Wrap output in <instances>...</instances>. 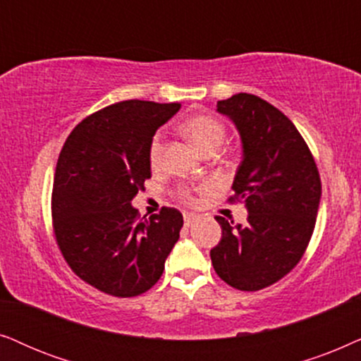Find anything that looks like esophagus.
<instances>
[{"label": "esophagus", "instance_id": "34e87169", "mask_svg": "<svg viewBox=\"0 0 361 361\" xmlns=\"http://www.w3.org/2000/svg\"><path fill=\"white\" fill-rule=\"evenodd\" d=\"M183 219H185V226H186V228H190V226L193 224V223H196V221H198L200 218H198V216H196V214H193V213H185Z\"/></svg>", "mask_w": 361, "mask_h": 361}]
</instances>
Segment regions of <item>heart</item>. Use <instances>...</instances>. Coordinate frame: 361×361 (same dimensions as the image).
Returning a JSON list of instances; mask_svg holds the SVG:
<instances>
[{
	"instance_id": "obj_1",
	"label": "heart",
	"mask_w": 361,
	"mask_h": 361,
	"mask_svg": "<svg viewBox=\"0 0 361 361\" xmlns=\"http://www.w3.org/2000/svg\"><path fill=\"white\" fill-rule=\"evenodd\" d=\"M181 130H183L185 135L188 137L203 153L214 152L216 148L223 143L226 135L224 125L221 123L218 118L211 117V115H193V117L185 120L183 125H181ZM161 155L163 138L160 133H157V135L152 138L150 148H148V158H150L152 166L160 165ZM181 196L188 201L191 200L188 191H183Z\"/></svg>"
}]
</instances>
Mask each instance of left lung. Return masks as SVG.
Listing matches in <instances>:
<instances>
[{
	"mask_svg": "<svg viewBox=\"0 0 361 361\" xmlns=\"http://www.w3.org/2000/svg\"><path fill=\"white\" fill-rule=\"evenodd\" d=\"M216 110L241 137L243 160L231 188L246 206L247 223L216 216L223 234L211 262L234 289L261 290L304 256L322 198L319 170L295 125L264 99L234 94Z\"/></svg>",
	"mask_w": 361,
	"mask_h": 361,
	"instance_id": "obj_1",
	"label": "left lung"
}]
</instances>
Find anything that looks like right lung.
<instances>
[{
	"label": "right lung",
	"instance_id": "add662e5",
	"mask_svg": "<svg viewBox=\"0 0 361 361\" xmlns=\"http://www.w3.org/2000/svg\"><path fill=\"white\" fill-rule=\"evenodd\" d=\"M180 104L123 100L84 118L62 147L52 224L72 271L100 292L140 295L157 284L183 214L163 208L138 219L132 200L152 176L148 148Z\"/></svg>",
	"mask_w": 361,
	"mask_h": 361
}]
</instances>
